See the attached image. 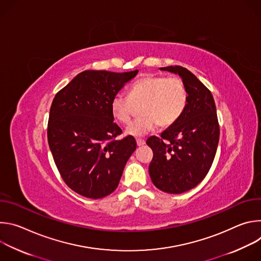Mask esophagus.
Returning <instances> with one entry per match:
<instances>
[{
    "label": "esophagus",
    "mask_w": 261,
    "mask_h": 261,
    "mask_svg": "<svg viewBox=\"0 0 261 261\" xmlns=\"http://www.w3.org/2000/svg\"><path fill=\"white\" fill-rule=\"evenodd\" d=\"M136 143H137L138 146H141V145L145 144V140L141 139V138H138V139H136Z\"/></svg>",
    "instance_id": "esophagus-1"
}]
</instances>
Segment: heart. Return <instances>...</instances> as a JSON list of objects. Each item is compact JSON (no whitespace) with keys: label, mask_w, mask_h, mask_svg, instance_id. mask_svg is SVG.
<instances>
[{"label":"heart","mask_w":261,"mask_h":261,"mask_svg":"<svg viewBox=\"0 0 261 261\" xmlns=\"http://www.w3.org/2000/svg\"><path fill=\"white\" fill-rule=\"evenodd\" d=\"M188 102V92L182 81L177 77L144 75L131 87L128 96L117 94L111 99L113 117L121 124L132 118L134 104L142 103L139 119L131 122L126 134L140 137L159 125L166 128L174 124L182 115Z\"/></svg>","instance_id":"heart-1"}]
</instances>
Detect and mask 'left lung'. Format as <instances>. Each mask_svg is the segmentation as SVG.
<instances>
[{
	"label": "left lung",
	"instance_id": "obj_1",
	"mask_svg": "<svg viewBox=\"0 0 261 261\" xmlns=\"http://www.w3.org/2000/svg\"><path fill=\"white\" fill-rule=\"evenodd\" d=\"M181 79L188 102L180 118L146 140L154 157L148 166L153 184L163 192L179 194L196 186L207 174L219 142L216 104L210 90L181 66L160 68Z\"/></svg>",
	"mask_w": 261,
	"mask_h": 261
}]
</instances>
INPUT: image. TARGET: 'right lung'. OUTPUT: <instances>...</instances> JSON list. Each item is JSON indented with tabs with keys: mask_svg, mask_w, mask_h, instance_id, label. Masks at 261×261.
<instances>
[{
	"mask_svg": "<svg viewBox=\"0 0 261 261\" xmlns=\"http://www.w3.org/2000/svg\"><path fill=\"white\" fill-rule=\"evenodd\" d=\"M137 73L87 70L54 98L49 148L64 181L85 197L98 199L113 193L136 150L133 136L117 139L122 129L114 123L110 102Z\"/></svg>",
	"mask_w": 261,
	"mask_h": 261,
	"instance_id": "right-lung-1",
	"label": "right lung"
}]
</instances>
